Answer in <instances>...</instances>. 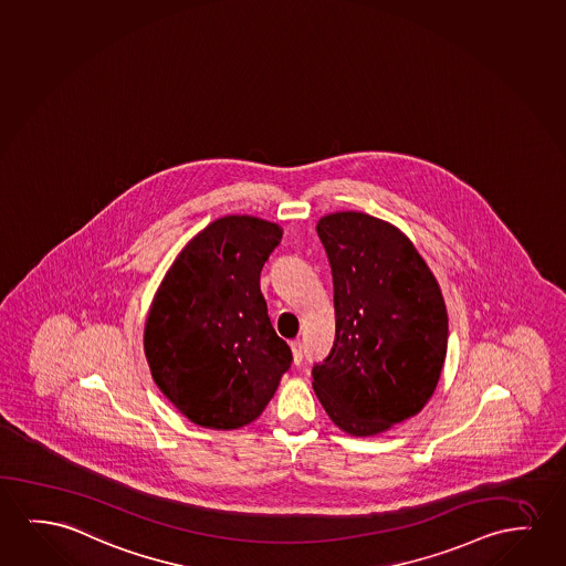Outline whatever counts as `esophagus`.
Here are the masks:
<instances>
[{
    "label": "esophagus",
    "mask_w": 566,
    "mask_h": 566,
    "mask_svg": "<svg viewBox=\"0 0 566 566\" xmlns=\"http://www.w3.org/2000/svg\"><path fill=\"white\" fill-rule=\"evenodd\" d=\"M290 348H292V354H294L295 366H300L302 358H304V345H302V340H292Z\"/></svg>",
    "instance_id": "1"
}]
</instances>
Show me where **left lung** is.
<instances>
[{
    "label": "left lung",
    "instance_id": "8db88e82",
    "mask_svg": "<svg viewBox=\"0 0 566 566\" xmlns=\"http://www.w3.org/2000/svg\"><path fill=\"white\" fill-rule=\"evenodd\" d=\"M335 286L336 333L313 364V389L336 427L374 436L415 417L434 394L448 353V312L427 262L387 221L321 218Z\"/></svg>",
    "mask_w": 566,
    "mask_h": 566
}]
</instances>
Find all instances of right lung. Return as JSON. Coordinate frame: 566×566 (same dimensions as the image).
Masks as SVG:
<instances>
[{"instance_id": "add662e5", "label": "right lung", "mask_w": 566, "mask_h": 566, "mask_svg": "<svg viewBox=\"0 0 566 566\" xmlns=\"http://www.w3.org/2000/svg\"><path fill=\"white\" fill-rule=\"evenodd\" d=\"M280 238L271 221L220 218L182 249L157 290L144 335L149 369L198 427L253 422L292 364L261 294L262 266Z\"/></svg>"}]
</instances>
